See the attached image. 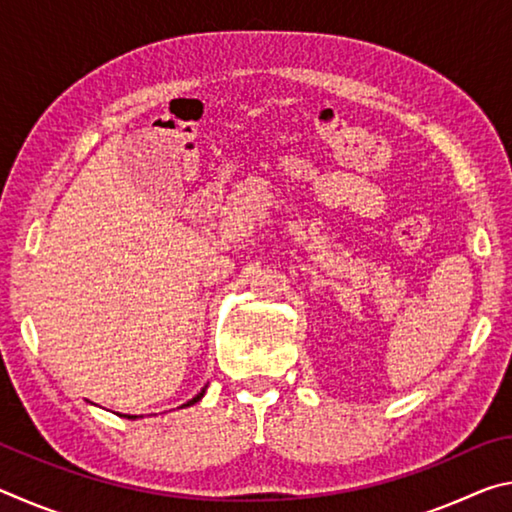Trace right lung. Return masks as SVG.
Returning <instances> with one entry per match:
<instances>
[{"mask_svg":"<svg viewBox=\"0 0 512 512\" xmlns=\"http://www.w3.org/2000/svg\"><path fill=\"white\" fill-rule=\"evenodd\" d=\"M203 395H205V388H203V391H201V393H198L196 397H192V400H189L187 404H183V406H192V404H196L198 400H201V397H203ZM128 418H131V415H128ZM133 418H135V415H133Z\"/></svg>","mask_w":512,"mask_h":512,"instance_id":"right-lung-1","label":"right lung"}]
</instances>
